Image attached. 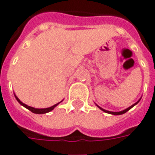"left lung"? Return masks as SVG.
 <instances>
[{"label":"left lung","instance_id":"obj_1","mask_svg":"<svg viewBox=\"0 0 155 155\" xmlns=\"http://www.w3.org/2000/svg\"><path fill=\"white\" fill-rule=\"evenodd\" d=\"M139 101H140V100H139ZM139 101H138V102H137V103H136V104H133V105H131V106H130V107H129L128 108L123 110V111H121V112H110V111H107V110L103 109V108H101L100 107H98H98H99V108H100L101 110H102V111H104V112H105V113H110V114H113V115H121V114H123V113H127V111H129V110H130V108H131V107H133L135 106L136 104H138Z\"/></svg>","mask_w":155,"mask_h":155}]
</instances>
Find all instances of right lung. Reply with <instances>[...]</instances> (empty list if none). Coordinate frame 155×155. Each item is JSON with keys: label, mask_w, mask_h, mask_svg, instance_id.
<instances>
[{"label": "right lung", "mask_w": 155, "mask_h": 155, "mask_svg": "<svg viewBox=\"0 0 155 155\" xmlns=\"http://www.w3.org/2000/svg\"><path fill=\"white\" fill-rule=\"evenodd\" d=\"M15 98L17 99V101H18V102H19V104H21L22 106H24L25 107H26V108H28V109L29 110V111H31L32 113H37V114H43V113H48V112H50V111H51V110L53 109L55 107L57 106L58 104H60V103H58V104H55V105H53V106L50 107H48V108H40V109H39V108H34V107H29V106H28V105H26V104H23L22 102L19 100V98H17L15 95Z\"/></svg>", "instance_id": "add662e5"}]
</instances>
